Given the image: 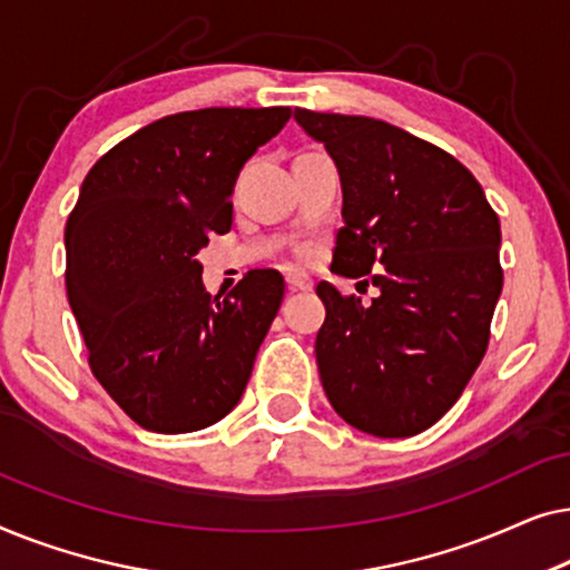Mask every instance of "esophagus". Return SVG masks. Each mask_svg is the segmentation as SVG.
<instances>
[{
    "instance_id": "34e87169",
    "label": "esophagus",
    "mask_w": 570,
    "mask_h": 570,
    "mask_svg": "<svg viewBox=\"0 0 570 570\" xmlns=\"http://www.w3.org/2000/svg\"><path fill=\"white\" fill-rule=\"evenodd\" d=\"M285 283H287V291H293V293L311 291V287H314V283H311L306 275H298V272H291V275L285 277Z\"/></svg>"
}]
</instances>
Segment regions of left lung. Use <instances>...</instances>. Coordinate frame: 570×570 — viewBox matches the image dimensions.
<instances>
[{"instance_id":"1","label":"left lung","mask_w":570,"mask_h":570,"mask_svg":"<svg viewBox=\"0 0 570 570\" xmlns=\"http://www.w3.org/2000/svg\"><path fill=\"white\" fill-rule=\"evenodd\" d=\"M337 163L342 217L332 269L371 275L368 308L330 283L316 363L337 415L407 439L454 407L485 357L503 269L501 223L470 170L441 147L368 116L295 108ZM368 285V279H363Z\"/></svg>"}]
</instances>
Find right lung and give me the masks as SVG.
I'll return each instance as SVG.
<instances>
[{
	"label": "right lung",
	"mask_w": 570,
	"mask_h": 570,
	"mask_svg": "<svg viewBox=\"0 0 570 570\" xmlns=\"http://www.w3.org/2000/svg\"><path fill=\"white\" fill-rule=\"evenodd\" d=\"M287 119V106L174 114L85 176L65 230L67 298L92 376L145 431H202L244 394L285 279L252 269L209 295L197 252L230 230L238 170Z\"/></svg>",
	"instance_id": "right-lung-1"
}]
</instances>
